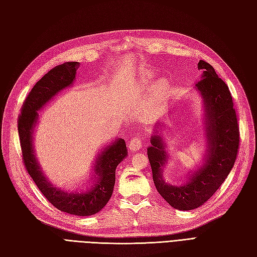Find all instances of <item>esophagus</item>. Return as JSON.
Instances as JSON below:
<instances>
[{
  "label": "esophagus",
  "instance_id": "obj_1",
  "mask_svg": "<svg viewBox=\"0 0 257 257\" xmlns=\"http://www.w3.org/2000/svg\"><path fill=\"white\" fill-rule=\"evenodd\" d=\"M144 144V139L141 136H135L133 139H131V141L128 143L127 147L130 149V151L132 152H136L139 151L140 148L143 147Z\"/></svg>",
  "mask_w": 257,
  "mask_h": 257
}]
</instances>
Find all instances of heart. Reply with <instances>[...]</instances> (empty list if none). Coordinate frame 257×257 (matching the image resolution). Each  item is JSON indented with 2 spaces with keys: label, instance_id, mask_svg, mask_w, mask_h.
Instances as JSON below:
<instances>
[{
  "label": "heart",
  "instance_id": "b5f03b06",
  "mask_svg": "<svg viewBox=\"0 0 257 257\" xmlns=\"http://www.w3.org/2000/svg\"><path fill=\"white\" fill-rule=\"evenodd\" d=\"M150 85H151V81H150V78H145L144 82L141 83V87L143 88H149ZM167 89H168V84L165 79H158L153 87L154 95L157 96V98H161V96L166 94Z\"/></svg>",
  "mask_w": 257,
  "mask_h": 257
}]
</instances>
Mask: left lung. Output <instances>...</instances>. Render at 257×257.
Returning a JSON list of instances; mask_svg holds the SVG:
<instances>
[{
	"instance_id": "obj_1",
	"label": "left lung",
	"mask_w": 257,
	"mask_h": 257,
	"mask_svg": "<svg viewBox=\"0 0 257 257\" xmlns=\"http://www.w3.org/2000/svg\"><path fill=\"white\" fill-rule=\"evenodd\" d=\"M198 69L202 70L203 76L197 83V88L204 99L206 109L208 149L205 165L186 184L172 186L162 178L163 166L168 157L162 138L154 135L152 146L148 148L157 191L172 207L180 210L197 208L213 196L231 172L239 149V125L227 85L206 61L200 60Z\"/></svg>"
}]
</instances>
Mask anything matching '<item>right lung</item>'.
<instances>
[{"label": "right lung", "instance_id": "obj_1", "mask_svg": "<svg viewBox=\"0 0 257 257\" xmlns=\"http://www.w3.org/2000/svg\"><path fill=\"white\" fill-rule=\"evenodd\" d=\"M78 67L77 61H67L51 69L35 84L24 100L21 113L18 117V132L25 169L44 198L65 213L75 216H91L107 204L111 197L116 181V168L127 155L125 141L119 138L104 150L95 165L98 182L88 191L77 193L67 192L51 185L36 162L32 145L33 128L38 118L37 111L56 93L73 83Z\"/></svg>", "mask_w": 257, "mask_h": 257}]
</instances>
